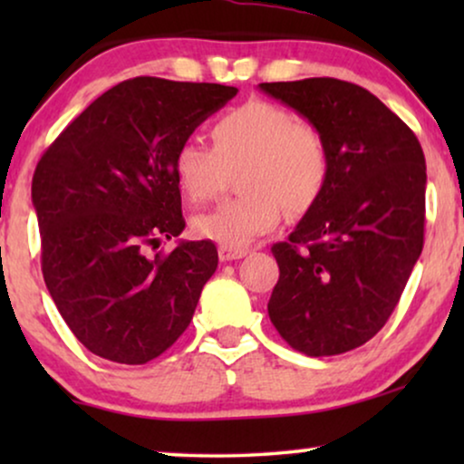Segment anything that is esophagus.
<instances>
[{"mask_svg": "<svg viewBox=\"0 0 464 464\" xmlns=\"http://www.w3.org/2000/svg\"><path fill=\"white\" fill-rule=\"evenodd\" d=\"M219 259L221 262H232V259H240L246 256V249H230V246H219Z\"/></svg>", "mask_w": 464, "mask_h": 464, "instance_id": "obj_1", "label": "esophagus"}]
</instances>
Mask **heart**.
<instances>
[{"label":"heart","mask_w":464,"mask_h":464,"mask_svg":"<svg viewBox=\"0 0 464 464\" xmlns=\"http://www.w3.org/2000/svg\"><path fill=\"white\" fill-rule=\"evenodd\" d=\"M211 145L188 139L177 145L173 170L192 202L215 200L230 170L243 167V198L224 202L194 219L202 238L245 249L281 224L285 208L304 215L316 205L329 179L327 141L287 107L246 101L226 111L211 129Z\"/></svg>","instance_id":"b5f03b06"}]
</instances>
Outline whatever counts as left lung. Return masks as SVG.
I'll return each instance as SVG.
<instances>
[{"instance_id": "left-lung-1", "label": "left lung", "mask_w": 464, "mask_h": 464, "mask_svg": "<svg viewBox=\"0 0 464 464\" xmlns=\"http://www.w3.org/2000/svg\"><path fill=\"white\" fill-rule=\"evenodd\" d=\"M259 88L321 132L329 179L285 243L268 314L291 348L332 357L372 340L399 304L424 245L427 164L408 124L335 78Z\"/></svg>"}]
</instances>
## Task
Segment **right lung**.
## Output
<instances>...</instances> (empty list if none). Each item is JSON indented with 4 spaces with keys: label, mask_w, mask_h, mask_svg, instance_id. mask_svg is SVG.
<instances>
[{
    "label": "right lung",
    "mask_w": 464,
    "mask_h": 464,
    "mask_svg": "<svg viewBox=\"0 0 464 464\" xmlns=\"http://www.w3.org/2000/svg\"><path fill=\"white\" fill-rule=\"evenodd\" d=\"M238 88L132 78L92 101L44 151L31 198L42 272L59 313L88 351L143 365L177 342L218 268L211 240L186 227L173 170L177 145Z\"/></svg>",
    "instance_id": "1"
}]
</instances>
